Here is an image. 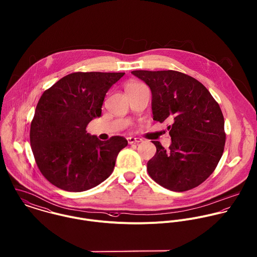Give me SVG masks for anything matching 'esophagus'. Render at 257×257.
Instances as JSON below:
<instances>
[{
	"instance_id": "1",
	"label": "esophagus",
	"mask_w": 257,
	"mask_h": 257,
	"mask_svg": "<svg viewBox=\"0 0 257 257\" xmlns=\"http://www.w3.org/2000/svg\"><path fill=\"white\" fill-rule=\"evenodd\" d=\"M127 140H128V143H129V144L140 143V142L142 141V139H140V138H135V137H128Z\"/></svg>"
}]
</instances>
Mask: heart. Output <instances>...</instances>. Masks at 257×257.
<instances>
[{
	"label": "heart",
	"instance_id": "obj_1",
	"mask_svg": "<svg viewBox=\"0 0 257 257\" xmlns=\"http://www.w3.org/2000/svg\"><path fill=\"white\" fill-rule=\"evenodd\" d=\"M146 85H144L143 83L138 82V81H129L125 85V92H126V94H128L130 92H133V91H136L138 89H141V88H143Z\"/></svg>",
	"mask_w": 257,
	"mask_h": 257
}]
</instances>
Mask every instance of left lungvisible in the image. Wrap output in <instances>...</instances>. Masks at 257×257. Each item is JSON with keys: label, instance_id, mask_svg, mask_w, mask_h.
Segmentation results:
<instances>
[{"label": "left lung", "instance_id": "8db88e82", "mask_svg": "<svg viewBox=\"0 0 257 257\" xmlns=\"http://www.w3.org/2000/svg\"><path fill=\"white\" fill-rule=\"evenodd\" d=\"M152 91L153 119L170 122L172 144L157 148L147 163L149 176L174 191L192 190L215 170L224 149V119L218 103L196 78L176 70H134Z\"/></svg>", "mask_w": 257, "mask_h": 257}]
</instances>
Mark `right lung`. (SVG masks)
<instances>
[{"instance_id": "add662e5", "label": "right lung", "mask_w": 257, "mask_h": 257, "mask_svg": "<svg viewBox=\"0 0 257 257\" xmlns=\"http://www.w3.org/2000/svg\"><path fill=\"white\" fill-rule=\"evenodd\" d=\"M124 72H73L41 96L31 123L30 141L38 168L53 186L83 192L105 181L119 152L128 144L121 136L100 141L86 132L101 115L104 97Z\"/></svg>"}]
</instances>
